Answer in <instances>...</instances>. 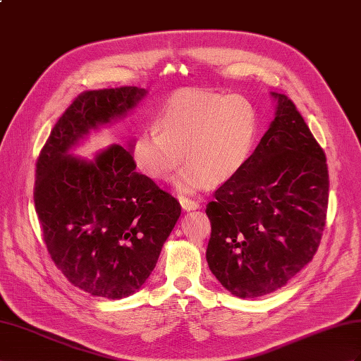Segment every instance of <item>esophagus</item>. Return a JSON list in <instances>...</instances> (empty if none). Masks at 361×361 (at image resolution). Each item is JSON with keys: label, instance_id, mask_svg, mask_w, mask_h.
<instances>
[{"label": "esophagus", "instance_id": "34e87169", "mask_svg": "<svg viewBox=\"0 0 361 361\" xmlns=\"http://www.w3.org/2000/svg\"><path fill=\"white\" fill-rule=\"evenodd\" d=\"M180 204L184 210H197L200 207V201L190 198H180Z\"/></svg>", "mask_w": 361, "mask_h": 361}]
</instances>
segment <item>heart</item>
I'll return each instance as SVG.
<instances>
[{"instance_id": "b5f03b06", "label": "heart", "mask_w": 361, "mask_h": 361, "mask_svg": "<svg viewBox=\"0 0 361 361\" xmlns=\"http://www.w3.org/2000/svg\"><path fill=\"white\" fill-rule=\"evenodd\" d=\"M257 134V116L243 96L200 88L177 91L160 108L157 128H143L131 145L137 169L168 180L184 159L173 186L183 195L226 183L244 169Z\"/></svg>"}]
</instances>
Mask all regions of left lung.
<instances>
[{
    "mask_svg": "<svg viewBox=\"0 0 361 361\" xmlns=\"http://www.w3.org/2000/svg\"><path fill=\"white\" fill-rule=\"evenodd\" d=\"M271 96L277 100L273 122L244 169L206 209L209 269L241 299L286 285L316 255L326 221L325 152L293 102Z\"/></svg>",
    "mask_w": 361,
    "mask_h": 361,
    "instance_id": "8db88e82",
    "label": "left lung"
}]
</instances>
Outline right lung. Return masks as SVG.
Returning a JSON list of instances; mask_svg holds the SVG:
<instances>
[{
	"label": "right lung",
	"instance_id": "add662e5",
	"mask_svg": "<svg viewBox=\"0 0 361 361\" xmlns=\"http://www.w3.org/2000/svg\"><path fill=\"white\" fill-rule=\"evenodd\" d=\"M146 94L137 87L82 92L36 161L35 207L47 250L73 285L97 298L118 300L140 290L181 215L177 200L135 172L133 143L111 145L92 160L71 154Z\"/></svg>",
	"mask_w": 361,
	"mask_h": 361
}]
</instances>
